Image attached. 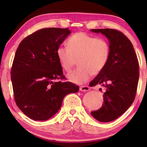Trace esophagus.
<instances>
[{
  "label": "esophagus",
  "instance_id": "1",
  "mask_svg": "<svg viewBox=\"0 0 147 147\" xmlns=\"http://www.w3.org/2000/svg\"><path fill=\"white\" fill-rule=\"evenodd\" d=\"M80 90H81V91L86 92V91H88V90H90V88L89 86H80Z\"/></svg>",
  "mask_w": 147,
  "mask_h": 147
}]
</instances>
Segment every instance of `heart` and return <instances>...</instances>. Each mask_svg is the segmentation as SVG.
<instances>
[{
  "instance_id": "obj_1",
  "label": "heart",
  "mask_w": 147,
  "mask_h": 147,
  "mask_svg": "<svg viewBox=\"0 0 147 147\" xmlns=\"http://www.w3.org/2000/svg\"><path fill=\"white\" fill-rule=\"evenodd\" d=\"M67 47H58L57 59L62 68L69 72L77 63L79 66L67 75L76 84L87 82L92 75L100 74L109 61L111 47L108 40L85 33H76L68 39Z\"/></svg>"
}]
</instances>
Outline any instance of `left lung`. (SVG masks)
<instances>
[{"mask_svg": "<svg viewBox=\"0 0 147 147\" xmlns=\"http://www.w3.org/2000/svg\"><path fill=\"white\" fill-rule=\"evenodd\" d=\"M91 31L105 35L111 47L107 65L90 83L91 87L101 84L105 89L102 107L91 114L98 121L110 122L124 113L134 102L139 63L132 43L121 31L112 29Z\"/></svg>", "mask_w": 147, "mask_h": 147, "instance_id": "8db88e82", "label": "left lung"}]
</instances>
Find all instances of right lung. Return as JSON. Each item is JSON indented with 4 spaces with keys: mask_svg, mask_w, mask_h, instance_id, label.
Here are the masks:
<instances>
[{
    "mask_svg": "<svg viewBox=\"0 0 147 147\" xmlns=\"http://www.w3.org/2000/svg\"><path fill=\"white\" fill-rule=\"evenodd\" d=\"M70 33L67 28H45L22 40L11 67L14 98L20 110L35 120H46L61 108L63 98L79 91L65 80L56 51Z\"/></svg>",
    "mask_w": 147,
    "mask_h": 147,
    "instance_id": "add662e5",
    "label": "right lung"
}]
</instances>
